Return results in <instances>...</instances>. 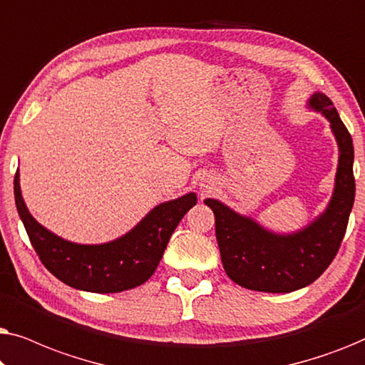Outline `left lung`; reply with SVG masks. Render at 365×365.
<instances>
[{"label": "left lung", "instance_id": "obj_1", "mask_svg": "<svg viewBox=\"0 0 365 365\" xmlns=\"http://www.w3.org/2000/svg\"><path fill=\"white\" fill-rule=\"evenodd\" d=\"M306 106L327 119L339 149L332 196L321 214L297 231L276 232L219 199H204L216 217L224 271L251 291L284 294L312 284L336 257L346 234L356 196L352 138L326 94L316 91Z\"/></svg>", "mask_w": 365, "mask_h": 365}]
</instances>
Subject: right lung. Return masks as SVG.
I'll return each mask as SVG.
<instances>
[{"mask_svg":"<svg viewBox=\"0 0 365 365\" xmlns=\"http://www.w3.org/2000/svg\"><path fill=\"white\" fill-rule=\"evenodd\" d=\"M14 201L34 251L54 277L79 291L111 294L141 286L153 276L171 234L196 206L197 196L187 192L158 204L126 234L101 244L68 241L41 226L24 202L19 171L14 176Z\"/></svg>","mask_w":365,"mask_h":365,"instance_id":"obj_1","label":"right lung"}]
</instances>
